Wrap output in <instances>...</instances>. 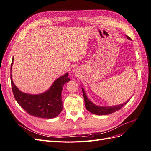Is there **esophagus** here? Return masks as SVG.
<instances>
[{
    "mask_svg": "<svg viewBox=\"0 0 151 151\" xmlns=\"http://www.w3.org/2000/svg\"><path fill=\"white\" fill-rule=\"evenodd\" d=\"M75 72H76V71H75Z\"/></svg>",
    "mask_w": 151,
    "mask_h": 151,
    "instance_id": "1",
    "label": "esophagus"
}]
</instances>
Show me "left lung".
<instances>
[{
	"mask_svg": "<svg viewBox=\"0 0 151 151\" xmlns=\"http://www.w3.org/2000/svg\"><path fill=\"white\" fill-rule=\"evenodd\" d=\"M127 38L129 40H131V38L129 36H127ZM82 90H83V96L84 98V103H85V106L86 109L88 110L92 113L93 114H95V115H108V114H111L113 112H115L118 110H119L120 109H121L123 106L129 101H127V102L119 104V105H116V106H108V107H105V106H97V105L94 104L91 102L90 100L87 97V96L85 93L84 89L82 88Z\"/></svg>",
	"mask_w": 151,
	"mask_h": 151,
	"instance_id": "obj_1",
	"label": "left lung"
}]
</instances>
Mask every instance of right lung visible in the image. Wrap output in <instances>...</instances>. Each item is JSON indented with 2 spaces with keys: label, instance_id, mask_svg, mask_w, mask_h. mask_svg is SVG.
I'll return each mask as SVG.
<instances>
[{
  "label": "right lung",
  "instance_id": "right-lung-1",
  "mask_svg": "<svg viewBox=\"0 0 151 151\" xmlns=\"http://www.w3.org/2000/svg\"><path fill=\"white\" fill-rule=\"evenodd\" d=\"M11 63V69L13 64ZM68 73L55 81L50 88L42 94H29L21 92L14 84L11 74L12 93L17 102L30 115L42 118H53L62 110V90L65 83L70 81Z\"/></svg>",
  "mask_w": 151,
  "mask_h": 151
}]
</instances>
